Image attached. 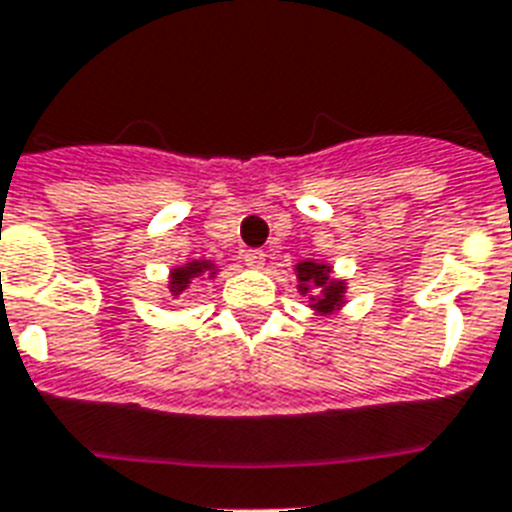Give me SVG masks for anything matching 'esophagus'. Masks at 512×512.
<instances>
[{"label": "esophagus", "instance_id": "esophagus-1", "mask_svg": "<svg viewBox=\"0 0 512 512\" xmlns=\"http://www.w3.org/2000/svg\"><path fill=\"white\" fill-rule=\"evenodd\" d=\"M264 261H267V253L259 251V248H253V251H245V264L251 269H261L264 267Z\"/></svg>", "mask_w": 512, "mask_h": 512}]
</instances>
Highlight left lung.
<instances>
[{"label":"left lung","instance_id":"8db88e82","mask_svg":"<svg viewBox=\"0 0 512 512\" xmlns=\"http://www.w3.org/2000/svg\"><path fill=\"white\" fill-rule=\"evenodd\" d=\"M296 275H298V290L301 293H312L314 288V296H309L312 301V309L320 314H333L338 306L343 304V293H346V282L341 280H333L330 277V267L327 264H317V261H301L296 267Z\"/></svg>","mask_w":512,"mask_h":512}]
</instances>
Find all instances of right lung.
<instances>
[{
  "label": "right lung",
  "instance_id": "1",
  "mask_svg": "<svg viewBox=\"0 0 512 512\" xmlns=\"http://www.w3.org/2000/svg\"><path fill=\"white\" fill-rule=\"evenodd\" d=\"M200 275H216V269L211 261H190V264H185V267H177L174 272H171V280H169V290L174 293V296H179L182 290L190 285L195 277Z\"/></svg>",
  "mask_w": 512,
  "mask_h": 512
}]
</instances>
